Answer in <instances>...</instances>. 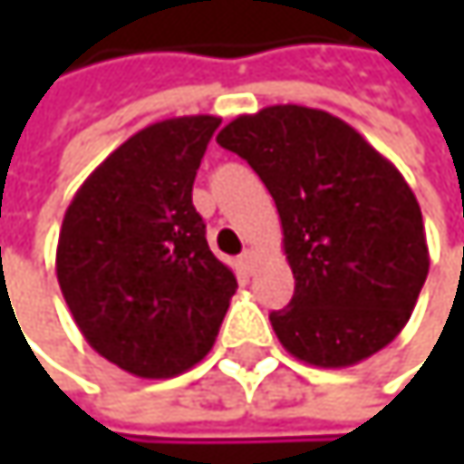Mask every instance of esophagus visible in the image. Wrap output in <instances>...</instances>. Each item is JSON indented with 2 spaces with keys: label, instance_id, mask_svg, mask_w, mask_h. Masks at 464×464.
<instances>
[{
  "label": "esophagus",
  "instance_id": "1",
  "mask_svg": "<svg viewBox=\"0 0 464 464\" xmlns=\"http://www.w3.org/2000/svg\"><path fill=\"white\" fill-rule=\"evenodd\" d=\"M238 263H241V268L249 274V271L255 268V252H252V249H244V252H241V257H238Z\"/></svg>",
  "mask_w": 464,
  "mask_h": 464
}]
</instances>
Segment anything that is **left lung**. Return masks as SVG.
<instances>
[{"instance_id":"1","label":"left lung","mask_w":464,"mask_h":464,"mask_svg":"<svg viewBox=\"0 0 464 464\" xmlns=\"http://www.w3.org/2000/svg\"><path fill=\"white\" fill-rule=\"evenodd\" d=\"M220 147L268 188L293 301L271 312L282 346L317 368H349L406 327L430 271L421 209L403 174L341 118L276 104L238 115Z\"/></svg>"}]
</instances>
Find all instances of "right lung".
<instances>
[{
  "label": "right lung",
  "instance_id": "add662e5",
  "mask_svg": "<svg viewBox=\"0 0 464 464\" xmlns=\"http://www.w3.org/2000/svg\"><path fill=\"white\" fill-rule=\"evenodd\" d=\"M220 118L152 123L74 193L55 249L63 301L85 341L140 379L201 362L236 293L193 207V179Z\"/></svg>",
  "mask_w": 464,
  "mask_h": 464
}]
</instances>
